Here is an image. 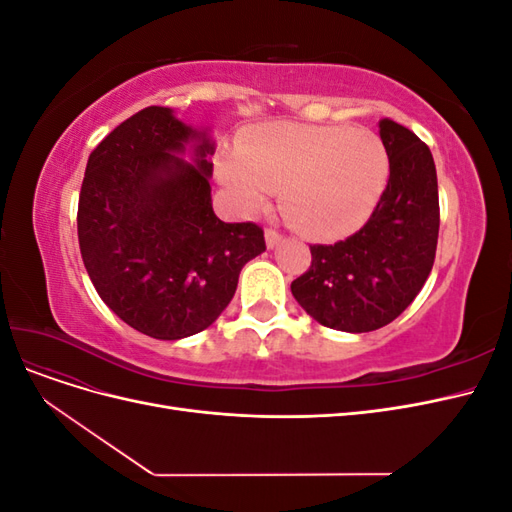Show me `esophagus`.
<instances>
[{
  "label": "esophagus",
  "mask_w": 512,
  "mask_h": 512,
  "mask_svg": "<svg viewBox=\"0 0 512 512\" xmlns=\"http://www.w3.org/2000/svg\"><path fill=\"white\" fill-rule=\"evenodd\" d=\"M265 239H267V245H269V247H275V245H280V243H282L284 235H282L280 230H275V228H267V230H265Z\"/></svg>",
  "instance_id": "esophagus-1"
}]
</instances>
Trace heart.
<instances>
[{
  "label": "heart",
  "mask_w": 512,
  "mask_h": 512,
  "mask_svg": "<svg viewBox=\"0 0 512 512\" xmlns=\"http://www.w3.org/2000/svg\"><path fill=\"white\" fill-rule=\"evenodd\" d=\"M220 177L247 211L282 190L286 222L309 237H339L374 211L389 179V156L376 134L342 126L271 123L224 153Z\"/></svg>",
  "instance_id": "obj_1"
}]
</instances>
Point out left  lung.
<instances>
[{
	"instance_id": "1",
	"label": "left lung",
	"mask_w": 512,
	"mask_h": 512,
	"mask_svg": "<svg viewBox=\"0 0 512 512\" xmlns=\"http://www.w3.org/2000/svg\"><path fill=\"white\" fill-rule=\"evenodd\" d=\"M389 181L369 220L344 241L309 245L312 265L290 284L320 324L367 333L393 322L421 292L436 260L440 203L429 147L408 128L380 121Z\"/></svg>"
}]
</instances>
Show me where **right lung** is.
I'll use <instances>...</instances> for the list:
<instances>
[{"label":"right lung","mask_w":512,"mask_h":512,"mask_svg":"<svg viewBox=\"0 0 512 512\" xmlns=\"http://www.w3.org/2000/svg\"><path fill=\"white\" fill-rule=\"evenodd\" d=\"M194 136L170 108L147 106L91 151L81 185L76 226L89 280L123 322L156 339L205 331L245 262L267 250L256 222L213 213L205 138L196 166L175 156Z\"/></svg>","instance_id":"add662e5"}]
</instances>
